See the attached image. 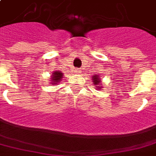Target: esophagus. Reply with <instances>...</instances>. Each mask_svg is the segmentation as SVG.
I'll use <instances>...</instances> for the list:
<instances>
[{
    "label": "esophagus",
    "mask_w": 156,
    "mask_h": 156,
    "mask_svg": "<svg viewBox=\"0 0 156 156\" xmlns=\"http://www.w3.org/2000/svg\"><path fill=\"white\" fill-rule=\"evenodd\" d=\"M80 72H81L80 69H74V73H79Z\"/></svg>",
    "instance_id": "obj_1"
}]
</instances>
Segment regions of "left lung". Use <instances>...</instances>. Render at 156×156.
<instances>
[{"instance_id":"obj_1","label":"left lung","mask_w":156,"mask_h":156,"mask_svg":"<svg viewBox=\"0 0 156 156\" xmlns=\"http://www.w3.org/2000/svg\"><path fill=\"white\" fill-rule=\"evenodd\" d=\"M93 82H94V83H93V84H94V85H98V84L100 83V80L99 79V78H98L97 76L95 75V76H93ZM100 87H99V88H98V89H100Z\"/></svg>"}]
</instances>
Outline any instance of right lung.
<instances>
[{
	"mask_svg": "<svg viewBox=\"0 0 156 156\" xmlns=\"http://www.w3.org/2000/svg\"><path fill=\"white\" fill-rule=\"evenodd\" d=\"M63 73L59 72V71H55V73H53V75L52 77V84H57L59 82H61V79L62 78Z\"/></svg>",
	"mask_w": 156,
	"mask_h": 156,
	"instance_id": "right-lung-1",
	"label": "right lung"
}]
</instances>
